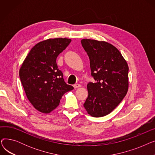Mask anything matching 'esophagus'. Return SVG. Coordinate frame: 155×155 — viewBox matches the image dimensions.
<instances>
[{"instance_id": "esophagus-1", "label": "esophagus", "mask_w": 155, "mask_h": 155, "mask_svg": "<svg viewBox=\"0 0 155 155\" xmlns=\"http://www.w3.org/2000/svg\"><path fill=\"white\" fill-rule=\"evenodd\" d=\"M80 87H81V85H80V84H75V85H73V87H74L75 89L77 88H79Z\"/></svg>"}]
</instances>
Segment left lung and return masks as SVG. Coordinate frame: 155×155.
Instances as JSON below:
<instances>
[{
	"label": "left lung",
	"mask_w": 155,
	"mask_h": 155,
	"mask_svg": "<svg viewBox=\"0 0 155 155\" xmlns=\"http://www.w3.org/2000/svg\"><path fill=\"white\" fill-rule=\"evenodd\" d=\"M81 43L90 59L95 83L87 85L88 96L84 107L94 117L106 116L126 96L129 67L117 48L104 41L83 39Z\"/></svg>",
	"instance_id": "obj_1"
}]
</instances>
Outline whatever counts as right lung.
<instances>
[{"instance_id":"obj_1","label":"right lung","mask_w":155,"mask_h":155,"mask_svg":"<svg viewBox=\"0 0 155 155\" xmlns=\"http://www.w3.org/2000/svg\"><path fill=\"white\" fill-rule=\"evenodd\" d=\"M68 38H50L33 46L19 70L27 98L38 111L48 114L58 106L63 95L73 87L64 82L56 58L71 42Z\"/></svg>"}]
</instances>
